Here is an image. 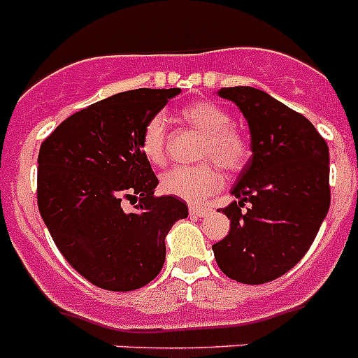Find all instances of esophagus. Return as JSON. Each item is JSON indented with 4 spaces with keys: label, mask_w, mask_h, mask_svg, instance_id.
Segmentation results:
<instances>
[{
    "label": "esophagus",
    "mask_w": 358,
    "mask_h": 358,
    "mask_svg": "<svg viewBox=\"0 0 358 358\" xmlns=\"http://www.w3.org/2000/svg\"><path fill=\"white\" fill-rule=\"evenodd\" d=\"M210 211V206H199V204H190L189 206V213L192 215V217H204V215H208Z\"/></svg>",
    "instance_id": "esophagus-1"
}]
</instances>
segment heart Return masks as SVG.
<instances>
[{
  "instance_id": "heart-1",
  "label": "heart",
  "mask_w": 358,
  "mask_h": 358,
  "mask_svg": "<svg viewBox=\"0 0 358 358\" xmlns=\"http://www.w3.org/2000/svg\"><path fill=\"white\" fill-rule=\"evenodd\" d=\"M178 119L203 134L199 143V157L217 160L229 173H236L250 157V145L245 134L231 126V117L211 101H192L180 108ZM168 133L162 115L147 120L140 134V150L150 164L166 162ZM210 159L196 166H176L161 178V189L169 196L199 203L222 185V173L217 163Z\"/></svg>"
}]
</instances>
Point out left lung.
Wrapping results in <instances>:
<instances>
[{"instance_id":"left-lung-1","label":"left lung","mask_w":358,"mask_h":358,"mask_svg":"<svg viewBox=\"0 0 358 358\" xmlns=\"http://www.w3.org/2000/svg\"><path fill=\"white\" fill-rule=\"evenodd\" d=\"M246 117L252 157L222 208L231 231L215 243L224 275L246 285L273 282L310 250L331 204L329 147L301 113L253 87H224Z\"/></svg>"}]
</instances>
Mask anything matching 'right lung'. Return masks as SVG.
<instances>
[{
    "label": "right lung",
    "instance_id": "obj_1",
    "mask_svg": "<svg viewBox=\"0 0 358 358\" xmlns=\"http://www.w3.org/2000/svg\"><path fill=\"white\" fill-rule=\"evenodd\" d=\"M178 92H120L73 113L41 143L38 210L69 266L99 289L150 283L164 264L166 234L189 215L178 197L154 196L159 180L140 150L147 120Z\"/></svg>",
    "mask_w": 358,
    "mask_h": 358
}]
</instances>
